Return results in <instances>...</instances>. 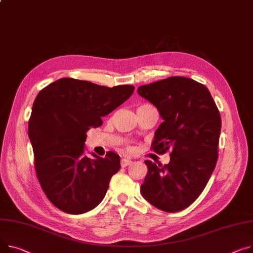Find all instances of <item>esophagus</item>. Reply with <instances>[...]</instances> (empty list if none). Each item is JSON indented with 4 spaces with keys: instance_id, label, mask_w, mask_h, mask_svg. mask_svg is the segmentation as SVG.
Segmentation results:
<instances>
[{
    "instance_id": "esophagus-1",
    "label": "esophagus",
    "mask_w": 253,
    "mask_h": 253,
    "mask_svg": "<svg viewBox=\"0 0 253 253\" xmlns=\"http://www.w3.org/2000/svg\"><path fill=\"white\" fill-rule=\"evenodd\" d=\"M132 163V161L131 160H129V159H122L121 160V166L122 167H126V166H128V165H130Z\"/></svg>"
}]
</instances>
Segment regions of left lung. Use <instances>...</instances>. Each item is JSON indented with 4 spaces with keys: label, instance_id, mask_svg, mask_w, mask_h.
I'll return each instance as SVG.
<instances>
[{
    "label": "left lung",
    "instance_id": "8db88e82",
    "mask_svg": "<svg viewBox=\"0 0 253 253\" xmlns=\"http://www.w3.org/2000/svg\"><path fill=\"white\" fill-rule=\"evenodd\" d=\"M159 111L163 123L155 133L153 149H171L162 167L144 161L147 175L140 186L145 200L169 212L188 208L208 184L217 161L221 116L210 90L193 79L174 76L137 88Z\"/></svg>",
    "mask_w": 253,
    "mask_h": 253
}]
</instances>
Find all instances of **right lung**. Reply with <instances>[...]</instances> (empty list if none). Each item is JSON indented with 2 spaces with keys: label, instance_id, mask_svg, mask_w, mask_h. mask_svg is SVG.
<instances>
[{
  "label": "right lung",
  "instance_id": "add662e5",
  "mask_svg": "<svg viewBox=\"0 0 253 253\" xmlns=\"http://www.w3.org/2000/svg\"><path fill=\"white\" fill-rule=\"evenodd\" d=\"M133 85L106 87L85 80L61 78L39 92L28 122V136L42 188L55 207L80 214L97 207L120 157L85 154L86 132L102 126V118L121 106Z\"/></svg>",
  "mask_w": 253,
  "mask_h": 253
}]
</instances>
